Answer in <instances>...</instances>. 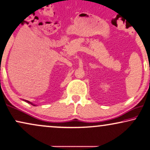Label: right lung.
<instances>
[{"mask_svg":"<svg viewBox=\"0 0 150 150\" xmlns=\"http://www.w3.org/2000/svg\"><path fill=\"white\" fill-rule=\"evenodd\" d=\"M27 101V100H26ZM27 102H28V103H31L30 102V101H27ZM31 104H32V103H31ZM32 105H33V104H32Z\"/></svg>","mask_w":150,"mask_h":150,"instance_id":"add662e5","label":"right lung"}]
</instances>
